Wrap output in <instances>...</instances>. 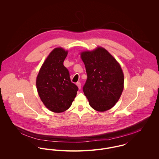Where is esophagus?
Wrapping results in <instances>:
<instances>
[{
  "mask_svg": "<svg viewBox=\"0 0 159 159\" xmlns=\"http://www.w3.org/2000/svg\"><path fill=\"white\" fill-rule=\"evenodd\" d=\"M76 85H77V86L78 87V88H79L80 89L81 88V83L78 82V83H76Z\"/></svg>",
  "mask_w": 159,
  "mask_h": 159,
  "instance_id": "esophagus-1",
  "label": "esophagus"
}]
</instances>
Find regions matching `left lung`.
Here are the masks:
<instances>
[{
	"mask_svg": "<svg viewBox=\"0 0 159 159\" xmlns=\"http://www.w3.org/2000/svg\"><path fill=\"white\" fill-rule=\"evenodd\" d=\"M81 55L88 76L83 89L90 106L101 112L111 109L124 89V74L120 65L101 47Z\"/></svg>",
	"mask_w": 159,
	"mask_h": 159,
	"instance_id": "8db88e82",
	"label": "left lung"
}]
</instances>
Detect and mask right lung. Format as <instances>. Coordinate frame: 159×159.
Here are the masks:
<instances>
[{
	"label": "right lung",
	"instance_id": "right-lung-1",
	"mask_svg": "<svg viewBox=\"0 0 159 159\" xmlns=\"http://www.w3.org/2000/svg\"><path fill=\"white\" fill-rule=\"evenodd\" d=\"M67 51L61 48L51 51L37 78L39 95L51 111L61 113L66 111L75 98L78 86L71 83L68 69L64 66Z\"/></svg>",
	"mask_w": 159,
	"mask_h": 159
}]
</instances>
